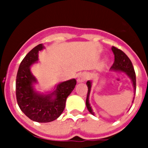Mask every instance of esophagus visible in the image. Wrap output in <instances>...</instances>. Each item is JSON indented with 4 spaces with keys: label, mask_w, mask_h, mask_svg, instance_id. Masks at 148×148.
<instances>
[{
    "label": "esophagus",
    "mask_w": 148,
    "mask_h": 148,
    "mask_svg": "<svg viewBox=\"0 0 148 148\" xmlns=\"http://www.w3.org/2000/svg\"><path fill=\"white\" fill-rule=\"evenodd\" d=\"M87 78V73H82L81 74H79L77 78V81H78V83H82V82H84L85 80Z\"/></svg>",
    "instance_id": "1"
}]
</instances>
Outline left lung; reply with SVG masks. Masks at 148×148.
<instances>
[{"mask_svg":"<svg viewBox=\"0 0 148 148\" xmlns=\"http://www.w3.org/2000/svg\"><path fill=\"white\" fill-rule=\"evenodd\" d=\"M111 49L114 54L115 61L113 66L110 67V70L111 71L121 72V73H125L131 81L132 84H133V90H134V94H136V73L131 61L121 49H117L115 47H112ZM87 86L88 87V91H87V99H86V106H87L89 112L94 116L95 114H94L93 110H92V108L90 106V101H89V97H90L91 87H92V81H87ZM133 100H134V97H133L132 103L133 102Z\"/></svg>","mask_w":148,"mask_h":148,"instance_id":"obj_1","label":"left lung"}]
</instances>
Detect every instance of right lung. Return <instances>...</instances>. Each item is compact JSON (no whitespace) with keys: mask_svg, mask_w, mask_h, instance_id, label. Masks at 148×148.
Here are the masks:
<instances>
[{"mask_svg":"<svg viewBox=\"0 0 148 148\" xmlns=\"http://www.w3.org/2000/svg\"><path fill=\"white\" fill-rule=\"evenodd\" d=\"M38 44L27 53L18 68L16 77V98L20 109L34 121L50 122L61 116L64 110L66 98L76 85V80L72 78L58 84L53 90L40 92L35 88L38 84L31 72V66L38 63V53L44 49Z\"/></svg>","mask_w":148,"mask_h":148,"instance_id":"1","label":"right lung"}]
</instances>
